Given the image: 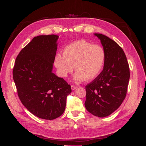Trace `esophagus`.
Wrapping results in <instances>:
<instances>
[{
    "instance_id": "1",
    "label": "esophagus",
    "mask_w": 146,
    "mask_h": 146,
    "mask_svg": "<svg viewBox=\"0 0 146 146\" xmlns=\"http://www.w3.org/2000/svg\"><path fill=\"white\" fill-rule=\"evenodd\" d=\"M77 87H78V86H76V85H71V88H72V90H74L75 89L77 88Z\"/></svg>"
}]
</instances>
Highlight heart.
<instances>
[{
    "label": "heart",
    "mask_w": 146,
    "mask_h": 146,
    "mask_svg": "<svg viewBox=\"0 0 146 146\" xmlns=\"http://www.w3.org/2000/svg\"><path fill=\"white\" fill-rule=\"evenodd\" d=\"M105 59V51L101 46L92 45L85 40H78L65 47L63 55L58 54L54 64L61 77H67L73 72L74 66L76 80L89 81L98 77L101 72Z\"/></svg>",
    "instance_id": "obj_1"
}]
</instances>
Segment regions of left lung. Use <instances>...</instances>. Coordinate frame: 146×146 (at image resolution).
Here are the masks:
<instances>
[{
  "instance_id": "left-lung-1",
  "label": "left lung",
  "mask_w": 146,
  "mask_h": 146,
  "mask_svg": "<svg viewBox=\"0 0 146 146\" xmlns=\"http://www.w3.org/2000/svg\"><path fill=\"white\" fill-rule=\"evenodd\" d=\"M95 35L105 51V63L103 71L85 86V106L94 115L104 117L115 111L126 98L130 72L122 48L105 35Z\"/></svg>"
}]
</instances>
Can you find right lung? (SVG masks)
I'll return each instance as SVG.
<instances>
[{"instance_id":"add662e5","label":"right lung","mask_w":146,"mask_h":146,"mask_svg":"<svg viewBox=\"0 0 146 146\" xmlns=\"http://www.w3.org/2000/svg\"><path fill=\"white\" fill-rule=\"evenodd\" d=\"M59 36L35 37L20 50L13 77L20 101L31 113L52 120L65 111L66 97L72 90L63 78L52 72Z\"/></svg>"}]
</instances>
